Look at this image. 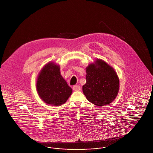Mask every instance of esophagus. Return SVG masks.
Here are the masks:
<instances>
[{"label":"esophagus","instance_id":"1","mask_svg":"<svg viewBox=\"0 0 153 153\" xmlns=\"http://www.w3.org/2000/svg\"><path fill=\"white\" fill-rule=\"evenodd\" d=\"M73 89L75 91H79L81 90V87L79 85H74L73 87Z\"/></svg>","mask_w":153,"mask_h":153}]
</instances>
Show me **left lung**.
<instances>
[{"instance_id":"obj_1","label":"left lung","mask_w":153,"mask_h":153,"mask_svg":"<svg viewBox=\"0 0 153 153\" xmlns=\"http://www.w3.org/2000/svg\"><path fill=\"white\" fill-rule=\"evenodd\" d=\"M86 83L82 92L89 102L102 107L111 103L117 97L119 80L114 69L105 62L97 59L86 69Z\"/></svg>"}]
</instances>
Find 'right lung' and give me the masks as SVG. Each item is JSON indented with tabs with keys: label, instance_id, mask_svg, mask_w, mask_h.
I'll use <instances>...</instances> for the list:
<instances>
[{
	"label": "right lung",
	"instance_id": "add662e5",
	"mask_svg": "<svg viewBox=\"0 0 153 153\" xmlns=\"http://www.w3.org/2000/svg\"><path fill=\"white\" fill-rule=\"evenodd\" d=\"M36 89L44 102L53 105L65 103L72 93L60 74L59 66L53 62L47 64L39 74Z\"/></svg>",
	"mask_w": 153,
	"mask_h": 153
}]
</instances>
